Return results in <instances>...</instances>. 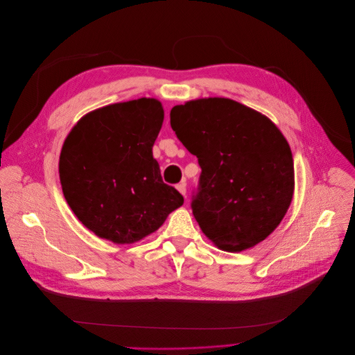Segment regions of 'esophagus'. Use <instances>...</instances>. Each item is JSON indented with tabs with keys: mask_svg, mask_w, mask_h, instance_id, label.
Returning a JSON list of instances; mask_svg holds the SVG:
<instances>
[{
	"mask_svg": "<svg viewBox=\"0 0 355 355\" xmlns=\"http://www.w3.org/2000/svg\"><path fill=\"white\" fill-rule=\"evenodd\" d=\"M176 189H178L183 196H187V182L178 183V184H176Z\"/></svg>",
	"mask_w": 355,
	"mask_h": 355,
	"instance_id": "obj_1",
	"label": "esophagus"
}]
</instances>
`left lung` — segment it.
Here are the masks:
<instances>
[{"instance_id":"1","label":"left lung","mask_w":355,"mask_h":355,"mask_svg":"<svg viewBox=\"0 0 355 355\" xmlns=\"http://www.w3.org/2000/svg\"><path fill=\"white\" fill-rule=\"evenodd\" d=\"M171 125L200 166L191 208L207 237L243 251L272 234L295 188L292 151L280 130L228 98L176 105Z\"/></svg>"}]
</instances>
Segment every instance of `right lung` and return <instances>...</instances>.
<instances>
[{"label":"right lung","mask_w":355,"mask_h":355,"mask_svg":"<svg viewBox=\"0 0 355 355\" xmlns=\"http://www.w3.org/2000/svg\"><path fill=\"white\" fill-rule=\"evenodd\" d=\"M163 116L157 99L112 104L87 114L64 140L63 195L98 237L136 243L183 204V196L163 182L151 151Z\"/></svg>","instance_id":"add662e5"}]
</instances>
